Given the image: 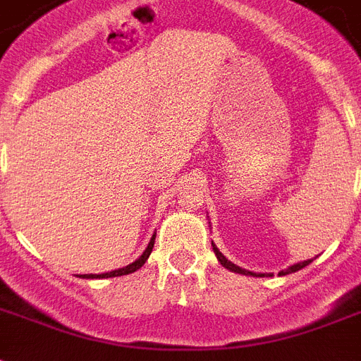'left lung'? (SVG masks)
Masks as SVG:
<instances>
[{"label":"left lung","mask_w":361,"mask_h":361,"mask_svg":"<svg viewBox=\"0 0 361 361\" xmlns=\"http://www.w3.org/2000/svg\"><path fill=\"white\" fill-rule=\"evenodd\" d=\"M211 247H213V252H215V256H216V259H219V262H221V265L222 267H226L228 271H231V272H237V274H247V276H257V278H263V276H272V274H262V272H250V271H245V269H241V267H237V265H233V263L231 262H228L226 257L222 256V252L219 250V248H216V245L213 241H211ZM313 259H306V262H300V263H295V265H291V267H287L286 271H280L278 272V274H280V276H286V274H291V272H297V271H300V269H304V267L306 265H310V263H312Z\"/></svg>","instance_id":"obj_1"}]
</instances>
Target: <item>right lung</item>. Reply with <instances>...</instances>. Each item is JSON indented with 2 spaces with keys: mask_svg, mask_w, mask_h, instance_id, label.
Wrapping results in <instances>:
<instances>
[{
  "mask_svg": "<svg viewBox=\"0 0 361 361\" xmlns=\"http://www.w3.org/2000/svg\"><path fill=\"white\" fill-rule=\"evenodd\" d=\"M154 243H155V235H152L148 247H146V250L142 252V256H140L139 259H135V262L130 263L128 267H122V269H116V271H111V272H104V274H81V278H114V276H124V274H131V272H135L137 269H140V267L145 265L146 259L150 257Z\"/></svg>",
  "mask_w": 361,
  "mask_h": 361,
  "instance_id": "add662e5",
  "label": "right lung"
}]
</instances>
